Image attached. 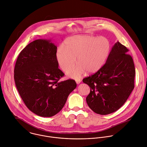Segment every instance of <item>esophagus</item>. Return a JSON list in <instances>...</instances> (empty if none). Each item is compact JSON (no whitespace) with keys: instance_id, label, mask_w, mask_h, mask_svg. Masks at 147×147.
I'll return each instance as SVG.
<instances>
[{"instance_id":"obj_1","label":"esophagus","mask_w":147,"mask_h":147,"mask_svg":"<svg viewBox=\"0 0 147 147\" xmlns=\"http://www.w3.org/2000/svg\"><path fill=\"white\" fill-rule=\"evenodd\" d=\"M76 83H77V84H79L81 83V80L80 79H76Z\"/></svg>"}]
</instances>
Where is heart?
Wrapping results in <instances>:
<instances>
[{
	"label": "heart",
	"instance_id": "heart-1",
	"mask_svg": "<svg viewBox=\"0 0 147 147\" xmlns=\"http://www.w3.org/2000/svg\"><path fill=\"white\" fill-rule=\"evenodd\" d=\"M108 40L104 37L79 35L65 40L63 46L56 53V58L61 68L66 73L71 70L77 62L78 65L69 76L78 79L86 71L94 73L104 65L109 53Z\"/></svg>",
	"mask_w": 147,
	"mask_h": 147
}]
</instances>
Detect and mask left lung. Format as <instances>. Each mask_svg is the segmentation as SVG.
I'll use <instances>...</instances> for the list:
<instances>
[{"label":"left lung","instance_id":"obj_1","mask_svg":"<svg viewBox=\"0 0 147 147\" xmlns=\"http://www.w3.org/2000/svg\"><path fill=\"white\" fill-rule=\"evenodd\" d=\"M128 51L117 41L105 65L93 75L83 79V82L90 89L86 100L94 112L106 115L116 112L134 89L135 68Z\"/></svg>","mask_w":147,"mask_h":147}]
</instances>
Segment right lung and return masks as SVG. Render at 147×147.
I'll return each mask as SVG.
<instances>
[{"label": "right lung", "mask_w": 147, "mask_h": 147, "mask_svg": "<svg viewBox=\"0 0 147 147\" xmlns=\"http://www.w3.org/2000/svg\"><path fill=\"white\" fill-rule=\"evenodd\" d=\"M57 49L51 39H36L22 50L15 66L14 80L22 99L41 117L57 114L77 87L73 80L60 81L64 73L58 68Z\"/></svg>", "instance_id": "obj_1"}]
</instances>
